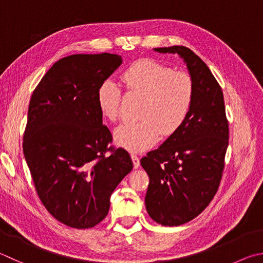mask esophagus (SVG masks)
Segmentation results:
<instances>
[{
  "instance_id": "obj_1",
  "label": "esophagus",
  "mask_w": 263,
  "mask_h": 263,
  "mask_svg": "<svg viewBox=\"0 0 263 263\" xmlns=\"http://www.w3.org/2000/svg\"><path fill=\"white\" fill-rule=\"evenodd\" d=\"M131 159H132L133 166H135V169H138V168H139V165H140V160H139V157H138V156H137V155H135V154H132V155H131Z\"/></svg>"
}]
</instances>
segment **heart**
<instances>
[{
	"label": "heart",
	"instance_id": "heart-1",
	"mask_svg": "<svg viewBox=\"0 0 263 263\" xmlns=\"http://www.w3.org/2000/svg\"><path fill=\"white\" fill-rule=\"evenodd\" d=\"M122 80L131 92L144 95L138 121L122 123L114 131L116 145L131 152H141L170 136L183 125L194 98L193 79L184 71H173L153 60H139L124 71ZM122 90L110 79L98 89L100 112L109 121L119 115Z\"/></svg>",
	"mask_w": 263,
	"mask_h": 263
}]
</instances>
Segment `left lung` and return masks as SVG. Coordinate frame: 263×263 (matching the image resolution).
<instances>
[{"label":"left lung","instance_id":"obj_1","mask_svg":"<svg viewBox=\"0 0 263 263\" xmlns=\"http://www.w3.org/2000/svg\"><path fill=\"white\" fill-rule=\"evenodd\" d=\"M154 51L177 54L194 84L192 107L183 125L140 161L149 177L148 215L164 227H178L201 214L217 192L229 124L221 86L198 55L184 46Z\"/></svg>","mask_w":263,"mask_h":263}]
</instances>
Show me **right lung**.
Returning <instances> with one entry per match:
<instances>
[{
    "label": "right lung",
    "mask_w": 263,
    "mask_h": 263,
    "mask_svg": "<svg viewBox=\"0 0 263 263\" xmlns=\"http://www.w3.org/2000/svg\"><path fill=\"white\" fill-rule=\"evenodd\" d=\"M115 54H74L47 71L32 94L23 151L42 203L76 229L107 216L110 197L133 168L123 148L110 149L98 89L122 64ZM108 150L112 154L105 156Z\"/></svg>",
    "instance_id": "right-lung-1"
}]
</instances>
